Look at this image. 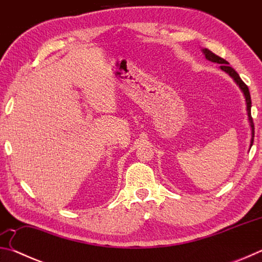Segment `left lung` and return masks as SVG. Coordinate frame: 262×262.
<instances>
[{"label": "left lung", "mask_w": 262, "mask_h": 262, "mask_svg": "<svg viewBox=\"0 0 262 262\" xmlns=\"http://www.w3.org/2000/svg\"><path fill=\"white\" fill-rule=\"evenodd\" d=\"M202 53L203 55L206 56V59L208 61H211V62H215V63H219L221 64L220 68L223 70V72L227 73L230 77H231L234 83L237 84L241 89L243 95H244V98H245L246 101V111H247V118H248V122H250V126H251V144H250V149L252 147V144H253V140H254V123H253V119H252V115H251V107H252V101H251V95H250V91H248V88L245 83L242 81V78L239 77V75L237 74L236 70L233 68L230 67V63L224 59H222L219 55H216L212 53L211 51L208 50V48H202Z\"/></svg>", "instance_id": "8db88e82"}]
</instances>
